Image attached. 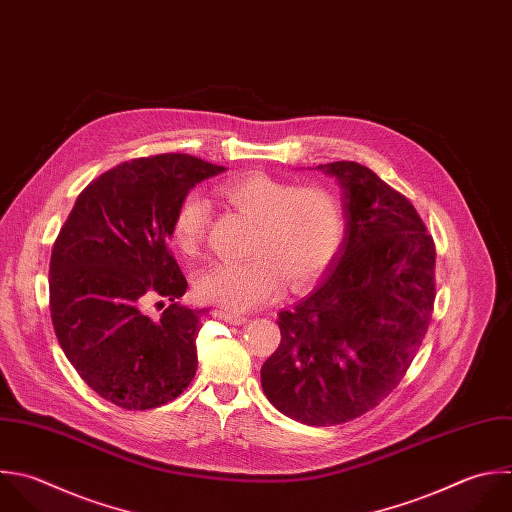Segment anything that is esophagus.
<instances>
[{
	"mask_svg": "<svg viewBox=\"0 0 512 512\" xmlns=\"http://www.w3.org/2000/svg\"><path fill=\"white\" fill-rule=\"evenodd\" d=\"M212 314H214V318L224 320V322H230V324H244V322L248 320L246 316L236 314V312H230V310H224V308H216Z\"/></svg>",
	"mask_w": 512,
	"mask_h": 512,
	"instance_id": "esophagus-1",
	"label": "esophagus"
}]
</instances>
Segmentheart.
I'll list each match as a JSON object with an SVG mask.
<instances>
[{
	"instance_id": "heart-1",
	"label": "heart",
	"mask_w": 512,
	"mask_h": 512,
	"mask_svg": "<svg viewBox=\"0 0 512 512\" xmlns=\"http://www.w3.org/2000/svg\"><path fill=\"white\" fill-rule=\"evenodd\" d=\"M240 214L256 222L246 262H218L196 280L204 302L244 312L274 300L282 280L292 290L316 282L336 258L346 236L340 196L322 184H298L270 174H246L218 188ZM210 226V204L186 194L170 224L172 244L184 256H198Z\"/></svg>"
}]
</instances>
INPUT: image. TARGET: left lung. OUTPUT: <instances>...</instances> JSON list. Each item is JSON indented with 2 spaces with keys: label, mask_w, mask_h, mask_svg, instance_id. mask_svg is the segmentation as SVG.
Listing matches in <instances>:
<instances>
[{
  "label": "left lung",
  "mask_w": 512,
  "mask_h": 512,
  "mask_svg": "<svg viewBox=\"0 0 512 512\" xmlns=\"http://www.w3.org/2000/svg\"><path fill=\"white\" fill-rule=\"evenodd\" d=\"M344 188L346 236L320 286L278 314L262 388L312 426L354 420L404 378L436 296L434 240L412 202L358 162L318 166Z\"/></svg>",
  "instance_id": "left-lung-1"
}]
</instances>
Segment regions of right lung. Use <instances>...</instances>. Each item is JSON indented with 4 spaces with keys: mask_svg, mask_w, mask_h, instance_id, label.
I'll return each instance as SVG.
<instances>
[{
    "mask_svg": "<svg viewBox=\"0 0 512 512\" xmlns=\"http://www.w3.org/2000/svg\"><path fill=\"white\" fill-rule=\"evenodd\" d=\"M224 166L188 154L124 162L78 196L50 260V314L82 380L126 410L172 402L198 368L208 310L178 302L188 282L168 248L180 200ZM171 304L160 317L152 303Z\"/></svg>",
    "mask_w": 512,
    "mask_h": 512,
    "instance_id": "obj_1",
    "label": "right lung"
}]
</instances>
